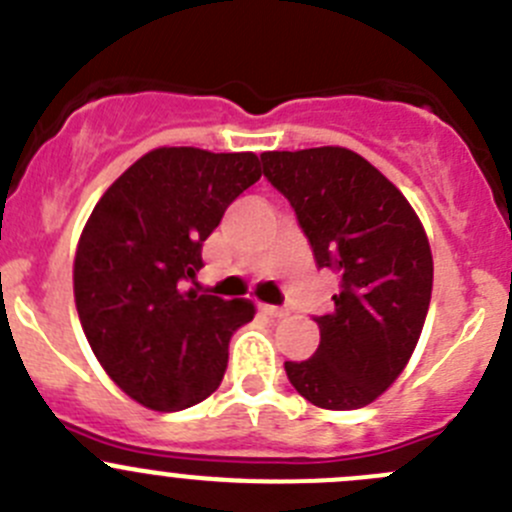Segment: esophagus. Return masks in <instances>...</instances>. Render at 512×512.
I'll return each instance as SVG.
<instances>
[{"mask_svg": "<svg viewBox=\"0 0 512 512\" xmlns=\"http://www.w3.org/2000/svg\"><path fill=\"white\" fill-rule=\"evenodd\" d=\"M259 309L264 311L266 316H271V319H281V316L286 314L284 309H279V306H271V304H259Z\"/></svg>", "mask_w": 512, "mask_h": 512, "instance_id": "1", "label": "esophagus"}]
</instances>
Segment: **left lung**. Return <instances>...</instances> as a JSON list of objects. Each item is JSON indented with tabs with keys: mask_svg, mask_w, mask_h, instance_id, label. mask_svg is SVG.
Listing matches in <instances>:
<instances>
[{
	"mask_svg": "<svg viewBox=\"0 0 512 512\" xmlns=\"http://www.w3.org/2000/svg\"><path fill=\"white\" fill-rule=\"evenodd\" d=\"M264 175L291 203L319 269L339 276L321 342L286 362L296 392L324 410L369 405L410 362L432 294V253L407 198L347 148L274 150Z\"/></svg>",
	"mask_w": 512,
	"mask_h": 512,
	"instance_id": "8db88e82",
	"label": "left lung"
}]
</instances>
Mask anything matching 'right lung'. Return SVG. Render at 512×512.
I'll return each instance as SVG.
<instances>
[{"instance_id": "1", "label": "right lung", "mask_w": 512, "mask_h": 512, "mask_svg": "<svg viewBox=\"0 0 512 512\" xmlns=\"http://www.w3.org/2000/svg\"><path fill=\"white\" fill-rule=\"evenodd\" d=\"M259 178L253 153L158 148L97 201L75 256L77 314L97 362L143 407L186 410L221 384L253 304L186 289L203 241Z\"/></svg>"}]
</instances>
